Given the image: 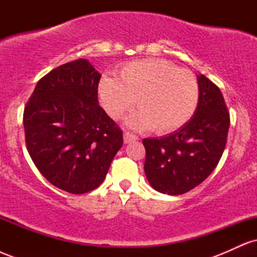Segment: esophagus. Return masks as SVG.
I'll use <instances>...</instances> for the list:
<instances>
[{
  "instance_id": "1",
  "label": "esophagus",
  "mask_w": 257,
  "mask_h": 257,
  "mask_svg": "<svg viewBox=\"0 0 257 257\" xmlns=\"http://www.w3.org/2000/svg\"><path fill=\"white\" fill-rule=\"evenodd\" d=\"M123 138H124V143L125 144L132 143V141H137L138 139H139L137 135L132 134V133H129V132H125L124 135H123Z\"/></svg>"
}]
</instances>
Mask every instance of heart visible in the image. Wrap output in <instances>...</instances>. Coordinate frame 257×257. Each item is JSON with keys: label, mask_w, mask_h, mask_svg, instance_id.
<instances>
[{"label": "heart", "mask_w": 257, "mask_h": 257, "mask_svg": "<svg viewBox=\"0 0 257 257\" xmlns=\"http://www.w3.org/2000/svg\"><path fill=\"white\" fill-rule=\"evenodd\" d=\"M98 93L112 118L122 117L137 104L138 111L125 120L138 131L157 134L178 131L193 117L199 102V85L192 72L163 59H144L125 64L118 78L104 76Z\"/></svg>", "instance_id": "1"}]
</instances>
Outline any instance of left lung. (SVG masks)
I'll use <instances>...</instances> for the list:
<instances>
[{"instance_id": "8db88e82", "label": "left lung", "mask_w": 257, "mask_h": 257, "mask_svg": "<svg viewBox=\"0 0 257 257\" xmlns=\"http://www.w3.org/2000/svg\"><path fill=\"white\" fill-rule=\"evenodd\" d=\"M199 102L193 117L172 134L144 139V170L161 193L178 196L191 191L213 173L225 150L229 112L219 87L197 76Z\"/></svg>"}]
</instances>
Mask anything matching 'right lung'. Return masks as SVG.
Masks as SVG:
<instances>
[{"mask_svg": "<svg viewBox=\"0 0 257 257\" xmlns=\"http://www.w3.org/2000/svg\"><path fill=\"white\" fill-rule=\"evenodd\" d=\"M100 77L87 59L61 65L38 81L24 108L32 162L69 193L99 187L123 145L122 131L99 106Z\"/></svg>", "mask_w": 257, "mask_h": 257, "instance_id": "obj_1", "label": "right lung"}]
</instances>
